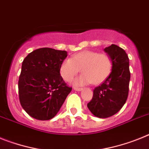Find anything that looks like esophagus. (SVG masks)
<instances>
[{
  "instance_id": "esophagus-1",
  "label": "esophagus",
  "mask_w": 149,
  "mask_h": 149,
  "mask_svg": "<svg viewBox=\"0 0 149 149\" xmlns=\"http://www.w3.org/2000/svg\"><path fill=\"white\" fill-rule=\"evenodd\" d=\"M82 88H79V87H74V90L76 91H80L82 90Z\"/></svg>"
}]
</instances>
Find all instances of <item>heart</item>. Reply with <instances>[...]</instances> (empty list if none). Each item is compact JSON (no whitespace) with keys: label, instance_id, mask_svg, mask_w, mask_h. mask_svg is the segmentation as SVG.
Listing matches in <instances>:
<instances>
[{"label":"heart","instance_id":"b5f03b06","mask_svg":"<svg viewBox=\"0 0 149 149\" xmlns=\"http://www.w3.org/2000/svg\"><path fill=\"white\" fill-rule=\"evenodd\" d=\"M80 69L82 74L76 79V85H99L104 82L112 72V58L106 53L91 50L79 52L62 62L60 74L66 82H70Z\"/></svg>","mask_w":149,"mask_h":149}]
</instances>
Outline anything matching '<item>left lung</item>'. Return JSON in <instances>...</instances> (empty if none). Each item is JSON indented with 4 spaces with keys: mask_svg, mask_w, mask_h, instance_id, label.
<instances>
[{
    "mask_svg": "<svg viewBox=\"0 0 149 149\" xmlns=\"http://www.w3.org/2000/svg\"><path fill=\"white\" fill-rule=\"evenodd\" d=\"M104 50L112 58V72L101 85L94 89L92 99L87 105L94 116L101 118L112 116L125 105L130 79L129 58L125 50L114 44Z\"/></svg>",
    "mask_w": 149,
    "mask_h": 149,
    "instance_id": "1",
    "label": "left lung"
}]
</instances>
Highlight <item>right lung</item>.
Masks as SVG:
<instances>
[{
  "label": "right lung",
  "instance_id": "obj_1",
  "mask_svg": "<svg viewBox=\"0 0 149 149\" xmlns=\"http://www.w3.org/2000/svg\"><path fill=\"white\" fill-rule=\"evenodd\" d=\"M67 56L66 51L40 48L23 61L18 85L19 101L33 118L46 121L55 117L72 91L60 74Z\"/></svg>",
  "mask_w": 149,
  "mask_h": 149
}]
</instances>
